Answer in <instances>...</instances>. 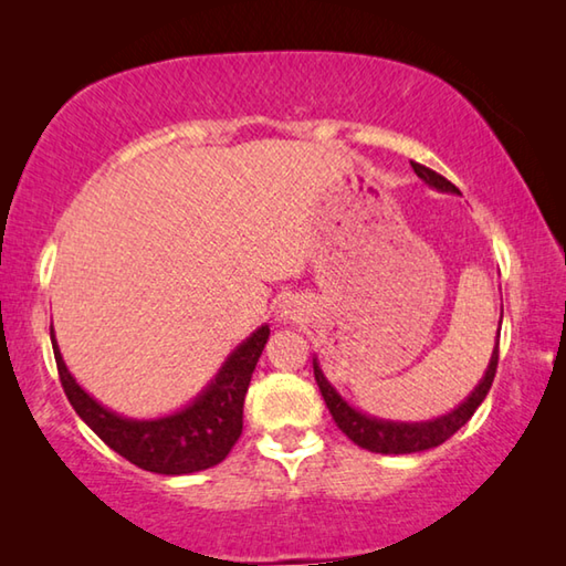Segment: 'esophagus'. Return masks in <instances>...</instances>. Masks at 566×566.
Here are the masks:
<instances>
[{
    "label": "esophagus",
    "instance_id": "obj_1",
    "mask_svg": "<svg viewBox=\"0 0 566 566\" xmlns=\"http://www.w3.org/2000/svg\"><path fill=\"white\" fill-rule=\"evenodd\" d=\"M276 319L296 322L300 319V306H296L294 302H282L280 306H276Z\"/></svg>",
    "mask_w": 566,
    "mask_h": 566
}]
</instances>
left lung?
Wrapping results in <instances>:
<instances>
[{
	"label": "left lung",
	"mask_w": 566,
	"mask_h": 566,
	"mask_svg": "<svg viewBox=\"0 0 566 566\" xmlns=\"http://www.w3.org/2000/svg\"><path fill=\"white\" fill-rule=\"evenodd\" d=\"M411 169H415V175L432 189L459 195V189L452 185V181H447L442 175H437V171L421 167L417 161H411ZM496 361H500V332H496V344L490 357V367H486L484 377L479 379V385L472 389V395H469L462 405L454 407L452 411H447V415L427 419V421H391V419L369 417L364 415V411L354 409L352 405H347V399H344L339 391L329 385V379L324 377L317 357H314V379H317L322 397L327 401L332 419L337 421V427L352 439L354 444H359L361 449H369V452H377V454H411V452H424V449H432L447 442L449 437L459 432V429L472 419L476 407L482 405L486 395H490V387L496 375Z\"/></svg>",
	"instance_id": "1"
}]
</instances>
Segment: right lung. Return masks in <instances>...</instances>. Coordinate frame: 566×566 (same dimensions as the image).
<instances>
[{"label": "right lung", "instance_id": "add662e5", "mask_svg": "<svg viewBox=\"0 0 566 566\" xmlns=\"http://www.w3.org/2000/svg\"><path fill=\"white\" fill-rule=\"evenodd\" d=\"M52 334V349L64 395L94 434L132 464L155 474H191L222 462L242 434L244 395L256 361L270 339V324H262L229 354L214 379L185 409L157 419H129L99 405L70 375L60 344Z\"/></svg>", "mask_w": 566, "mask_h": 566}]
</instances>
